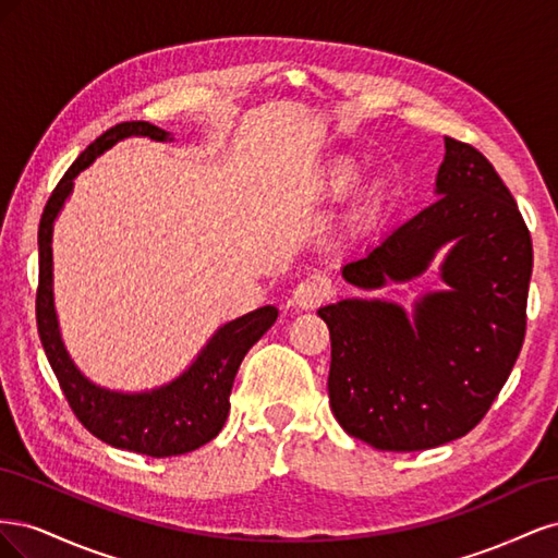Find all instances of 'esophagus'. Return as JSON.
Here are the masks:
<instances>
[{
	"instance_id": "esophagus-1",
	"label": "esophagus",
	"mask_w": 558,
	"mask_h": 558,
	"mask_svg": "<svg viewBox=\"0 0 558 558\" xmlns=\"http://www.w3.org/2000/svg\"><path fill=\"white\" fill-rule=\"evenodd\" d=\"M330 298V283L324 277H307L293 289V305L300 310H314Z\"/></svg>"
}]
</instances>
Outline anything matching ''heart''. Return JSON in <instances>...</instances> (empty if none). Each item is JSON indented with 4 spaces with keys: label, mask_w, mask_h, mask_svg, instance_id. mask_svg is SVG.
<instances>
[{
    "label": "heart",
    "mask_w": 558,
    "mask_h": 558,
    "mask_svg": "<svg viewBox=\"0 0 558 558\" xmlns=\"http://www.w3.org/2000/svg\"><path fill=\"white\" fill-rule=\"evenodd\" d=\"M361 179V170L359 165L353 162L351 158H340L330 165L328 170V183L337 191H344L351 189V185H356Z\"/></svg>",
    "instance_id": "b5f03b06"
}]
</instances>
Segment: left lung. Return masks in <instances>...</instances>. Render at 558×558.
Wrapping results in <instances>:
<instances>
[{"label":"left lung","mask_w":558,"mask_h":558,"mask_svg":"<svg viewBox=\"0 0 558 558\" xmlns=\"http://www.w3.org/2000/svg\"><path fill=\"white\" fill-rule=\"evenodd\" d=\"M437 199L349 260L363 291L412 281L449 244L447 291L414 302L347 298L318 310L330 330V410L381 451H421L475 428L508 381L526 335L531 232L494 165L445 137Z\"/></svg>","instance_id":"8db88e82"}]
</instances>
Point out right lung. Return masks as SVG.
<instances>
[{"label":"right lung","mask_w":558,"mask_h":558,"mask_svg":"<svg viewBox=\"0 0 558 558\" xmlns=\"http://www.w3.org/2000/svg\"><path fill=\"white\" fill-rule=\"evenodd\" d=\"M128 137H150L156 142L172 140L146 121L118 123L83 150L76 162L64 172L48 197L39 223V289H37V328L50 367L60 381L62 393L76 418L99 440L154 459L189 453L221 433L230 412V391L234 375L246 351L272 328L277 307L265 305L221 326L207 347L197 353L193 365L174 381L142 393L109 391L81 375L66 353L58 316L53 307V223L74 189L78 172L102 156L116 142Z\"/></svg>","instance_id":"obj_1"}]
</instances>
